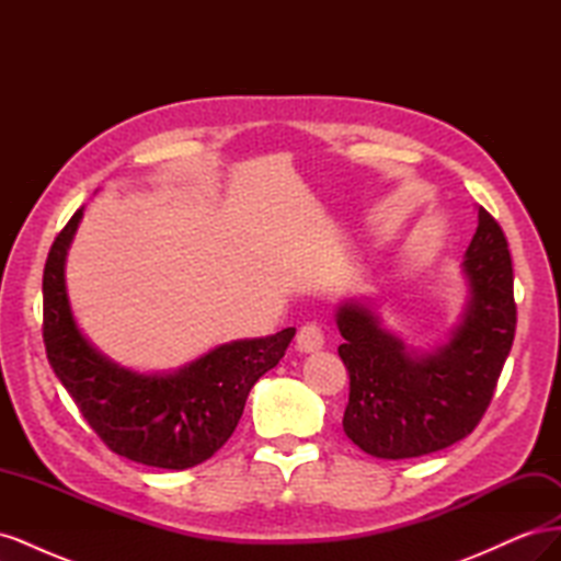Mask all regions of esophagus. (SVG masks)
I'll return each instance as SVG.
<instances>
[{
    "instance_id": "1",
    "label": "esophagus",
    "mask_w": 561,
    "mask_h": 561,
    "mask_svg": "<svg viewBox=\"0 0 561 561\" xmlns=\"http://www.w3.org/2000/svg\"><path fill=\"white\" fill-rule=\"evenodd\" d=\"M325 344V336H322V330L316 325V322H309L297 332V351L301 353H316Z\"/></svg>"
}]
</instances>
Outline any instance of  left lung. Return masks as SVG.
Listing matches in <instances>:
<instances>
[{"mask_svg": "<svg viewBox=\"0 0 561 561\" xmlns=\"http://www.w3.org/2000/svg\"><path fill=\"white\" fill-rule=\"evenodd\" d=\"M468 297L449 342L421 351L390 332L371 299H344L334 320L351 393L344 433L377 458H414L470 435L513 348V260L499 222L478 208L461 264Z\"/></svg>", "mask_w": 561, "mask_h": 561, "instance_id": "left-lung-1", "label": "left lung"}]
</instances>
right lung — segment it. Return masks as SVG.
Returning a JSON list of instances; mask_svg holds the SVG:
<instances>
[{
  "label": "right lung",
  "instance_id": "1",
  "mask_svg": "<svg viewBox=\"0 0 561 561\" xmlns=\"http://www.w3.org/2000/svg\"><path fill=\"white\" fill-rule=\"evenodd\" d=\"M81 217L83 208L56 236L44 266V344L50 367L114 454L165 470L208 461L239 426L250 388L278 365L297 330L236 339L168 371L114 363L79 330L67 295V250Z\"/></svg>",
  "mask_w": 561,
  "mask_h": 561
}]
</instances>
